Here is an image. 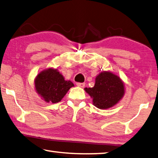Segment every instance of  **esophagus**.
Returning a JSON list of instances; mask_svg holds the SVG:
<instances>
[{"mask_svg":"<svg viewBox=\"0 0 158 158\" xmlns=\"http://www.w3.org/2000/svg\"><path fill=\"white\" fill-rule=\"evenodd\" d=\"M76 85H77V86H78L80 87H84L85 85V83H84V82L83 83H82V82H77Z\"/></svg>","mask_w":158,"mask_h":158,"instance_id":"1","label":"esophagus"}]
</instances>
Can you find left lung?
<instances>
[{
  "mask_svg": "<svg viewBox=\"0 0 158 158\" xmlns=\"http://www.w3.org/2000/svg\"><path fill=\"white\" fill-rule=\"evenodd\" d=\"M93 98V104L99 109H107L117 104L124 94V86L120 77L111 72L104 71L96 77L93 87L85 88Z\"/></svg>",
  "mask_w": 158,
  "mask_h": 158,
  "instance_id": "8db88e82",
  "label": "left lung"
}]
</instances>
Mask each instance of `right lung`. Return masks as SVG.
I'll list each match as a JSON object with an SVG mask.
<instances>
[{
	"label": "right lung",
	"mask_w": 158,
	"mask_h": 158,
	"mask_svg": "<svg viewBox=\"0 0 158 158\" xmlns=\"http://www.w3.org/2000/svg\"><path fill=\"white\" fill-rule=\"evenodd\" d=\"M36 91L46 102L56 103L62 100L73 82L65 81L57 69H48L40 72L35 81Z\"/></svg>",
	"instance_id": "right-lung-1"
}]
</instances>
